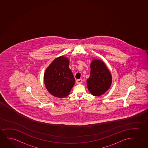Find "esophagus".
<instances>
[{"label":"esophagus","instance_id":"1","mask_svg":"<svg viewBox=\"0 0 148 148\" xmlns=\"http://www.w3.org/2000/svg\"><path fill=\"white\" fill-rule=\"evenodd\" d=\"M82 81L83 80L82 79H77L76 80V83L77 84H81V83H82Z\"/></svg>","mask_w":148,"mask_h":148}]
</instances>
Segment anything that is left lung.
Segmentation results:
<instances>
[{
    "label": "left lung",
    "mask_w": 148,
    "mask_h": 148,
    "mask_svg": "<svg viewBox=\"0 0 148 148\" xmlns=\"http://www.w3.org/2000/svg\"><path fill=\"white\" fill-rule=\"evenodd\" d=\"M90 77L87 80V85L94 96H100L110 88L112 77L110 71L103 62L93 60L90 65Z\"/></svg>",
    "instance_id": "left-lung-1"
}]
</instances>
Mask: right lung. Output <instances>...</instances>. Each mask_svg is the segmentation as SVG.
I'll return each mask as SVG.
<instances>
[{"mask_svg":"<svg viewBox=\"0 0 148 148\" xmlns=\"http://www.w3.org/2000/svg\"><path fill=\"white\" fill-rule=\"evenodd\" d=\"M69 64L68 59L61 56L54 60L45 72V84L53 96L65 97L75 84V78L69 69Z\"/></svg>","mask_w":148,"mask_h":148,"instance_id":"obj_1","label":"right lung"}]
</instances>
